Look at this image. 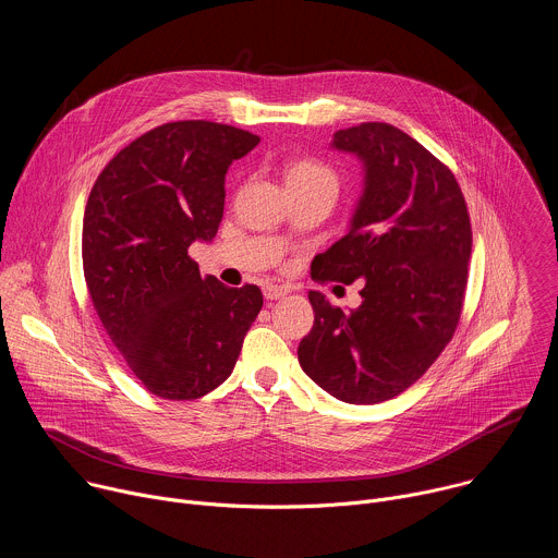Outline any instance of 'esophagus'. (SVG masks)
<instances>
[{
  "mask_svg": "<svg viewBox=\"0 0 558 558\" xmlns=\"http://www.w3.org/2000/svg\"><path fill=\"white\" fill-rule=\"evenodd\" d=\"M284 289L282 287H278V284H267L265 287V298L267 300H280V298H284Z\"/></svg>",
  "mask_w": 558,
  "mask_h": 558,
  "instance_id": "34e87169",
  "label": "esophagus"
}]
</instances>
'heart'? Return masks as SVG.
<instances>
[{
    "label": "heart",
    "mask_w": 558,
    "mask_h": 558,
    "mask_svg": "<svg viewBox=\"0 0 558 558\" xmlns=\"http://www.w3.org/2000/svg\"><path fill=\"white\" fill-rule=\"evenodd\" d=\"M284 183H287V190L311 187L317 183L336 185V174L327 166L313 161V158H293V161L284 166Z\"/></svg>",
    "instance_id": "heart-1"
}]
</instances>
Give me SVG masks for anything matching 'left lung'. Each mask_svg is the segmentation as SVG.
I'll list each match as a JSON object with an SVG mask.
<instances>
[{
    "label": "left lung",
    "instance_id": "1",
    "mask_svg": "<svg viewBox=\"0 0 558 558\" xmlns=\"http://www.w3.org/2000/svg\"><path fill=\"white\" fill-rule=\"evenodd\" d=\"M333 147L364 163L351 229L311 265L317 282L360 280L362 304L320 291L298 347L302 371L347 404H379L413 386L452 340L463 308L472 229L454 174L388 123L338 130Z\"/></svg>",
    "mask_w": 558,
    "mask_h": 558
}]
</instances>
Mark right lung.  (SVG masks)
<instances>
[{"instance_id":"1","label":"right lung","mask_w":558,"mask_h":558,"mask_svg":"<svg viewBox=\"0 0 558 558\" xmlns=\"http://www.w3.org/2000/svg\"><path fill=\"white\" fill-rule=\"evenodd\" d=\"M260 138L211 121L163 123L125 145L88 196L82 233L90 300L141 384L163 400L220 386L263 308L256 284L201 276L187 250L209 243L225 174Z\"/></svg>"}]
</instances>
